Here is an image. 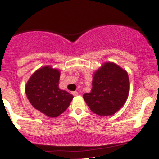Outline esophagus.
<instances>
[{
	"label": "esophagus",
	"instance_id": "34e87169",
	"mask_svg": "<svg viewBox=\"0 0 159 159\" xmlns=\"http://www.w3.org/2000/svg\"><path fill=\"white\" fill-rule=\"evenodd\" d=\"M72 94L74 95V96H77V95L79 94H78L77 91H73V92H72Z\"/></svg>",
	"mask_w": 159,
	"mask_h": 159
}]
</instances>
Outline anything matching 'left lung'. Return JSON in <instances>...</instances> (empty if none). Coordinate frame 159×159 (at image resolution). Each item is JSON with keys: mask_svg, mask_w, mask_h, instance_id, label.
I'll return each instance as SVG.
<instances>
[{"mask_svg": "<svg viewBox=\"0 0 159 159\" xmlns=\"http://www.w3.org/2000/svg\"><path fill=\"white\" fill-rule=\"evenodd\" d=\"M129 90L126 70L111 62L105 63L93 77L91 93L83 95L87 105L100 116L115 114L124 106Z\"/></svg>", "mask_w": 159, "mask_h": 159, "instance_id": "obj_1", "label": "left lung"}]
</instances>
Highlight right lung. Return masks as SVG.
Masks as SVG:
<instances>
[{"instance_id":"1","label":"right lung","mask_w":159,"mask_h":159,"mask_svg":"<svg viewBox=\"0 0 159 159\" xmlns=\"http://www.w3.org/2000/svg\"><path fill=\"white\" fill-rule=\"evenodd\" d=\"M60 73L49 66L36 70L27 82L26 94L32 106L47 116L55 117L70 105L72 94L59 88Z\"/></svg>"}]
</instances>
